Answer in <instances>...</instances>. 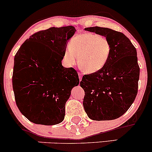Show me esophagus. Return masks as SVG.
Segmentation results:
<instances>
[{"label": "esophagus", "mask_w": 152, "mask_h": 152, "mask_svg": "<svg viewBox=\"0 0 152 152\" xmlns=\"http://www.w3.org/2000/svg\"><path fill=\"white\" fill-rule=\"evenodd\" d=\"M78 75H79V79H80V81H81L82 80V74L80 72H78Z\"/></svg>", "instance_id": "obj_1"}]
</instances>
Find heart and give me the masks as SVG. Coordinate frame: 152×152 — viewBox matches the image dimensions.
I'll return each instance as SVG.
<instances>
[{
	"label": "heart",
	"mask_w": 152,
	"mask_h": 152,
	"mask_svg": "<svg viewBox=\"0 0 152 152\" xmlns=\"http://www.w3.org/2000/svg\"><path fill=\"white\" fill-rule=\"evenodd\" d=\"M111 45L108 39L94 33H84L71 39L65 48L63 60L67 66H75L77 63L87 74L100 71L109 58Z\"/></svg>",
	"instance_id": "heart-1"
}]
</instances>
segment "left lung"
Instances as JSON below:
<instances>
[{
  "label": "left lung",
  "mask_w": 152,
  "mask_h": 152,
  "mask_svg": "<svg viewBox=\"0 0 152 152\" xmlns=\"http://www.w3.org/2000/svg\"><path fill=\"white\" fill-rule=\"evenodd\" d=\"M85 29L106 37L111 50L102 70L82 77L84 108L91 120L116 119L129 109L137 94L140 67L136 48L120 31L100 27Z\"/></svg>",
  "instance_id": "8db88e82"
}]
</instances>
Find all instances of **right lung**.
<instances>
[{"mask_svg": "<svg viewBox=\"0 0 152 152\" xmlns=\"http://www.w3.org/2000/svg\"><path fill=\"white\" fill-rule=\"evenodd\" d=\"M73 26L37 31L24 42L14 58L12 88L17 106L36 124H58L65 118V103L79 85L77 71L62 65Z\"/></svg>", "mask_w": 152, "mask_h": 152, "instance_id": "add662e5", "label": "right lung"}]
</instances>
